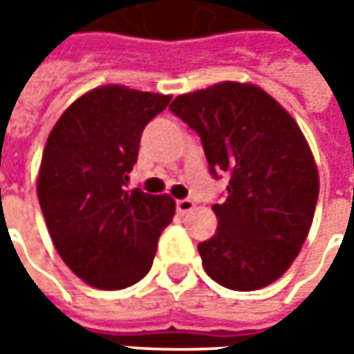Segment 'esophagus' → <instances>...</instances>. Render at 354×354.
Listing matches in <instances>:
<instances>
[{"instance_id": "34e87169", "label": "esophagus", "mask_w": 354, "mask_h": 354, "mask_svg": "<svg viewBox=\"0 0 354 354\" xmlns=\"http://www.w3.org/2000/svg\"><path fill=\"white\" fill-rule=\"evenodd\" d=\"M193 209H195V203L191 198H179L177 201V211L181 212V214H187V212H191Z\"/></svg>"}]
</instances>
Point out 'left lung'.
Listing matches in <instances>:
<instances>
[{"label":"left lung","instance_id":"8db88e82","mask_svg":"<svg viewBox=\"0 0 354 354\" xmlns=\"http://www.w3.org/2000/svg\"><path fill=\"white\" fill-rule=\"evenodd\" d=\"M169 110L198 133L214 179L228 175L226 201L212 205L216 232L198 244L205 272L236 292L270 286L297 258L319 197L306 136L268 92L244 82L181 94Z\"/></svg>","mask_w":354,"mask_h":354}]
</instances>
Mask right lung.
<instances>
[{"instance_id":"1","label":"right lung","mask_w":354,"mask_h":354,"mask_svg":"<svg viewBox=\"0 0 354 354\" xmlns=\"http://www.w3.org/2000/svg\"><path fill=\"white\" fill-rule=\"evenodd\" d=\"M171 96L120 84L71 104L48 133L37 197L64 264L98 290H124L149 272L173 221L169 195L128 191L143 128Z\"/></svg>"}]
</instances>
